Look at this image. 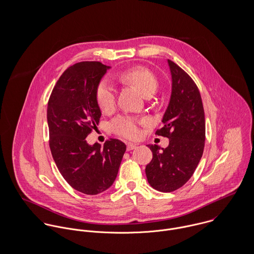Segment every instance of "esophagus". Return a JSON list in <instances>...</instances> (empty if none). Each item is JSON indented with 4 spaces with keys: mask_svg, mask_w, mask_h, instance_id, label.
Returning <instances> with one entry per match:
<instances>
[{
    "mask_svg": "<svg viewBox=\"0 0 254 254\" xmlns=\"http://www.w3.org/2000/svg\"><path fill=\"white\" fill-rule=\"evenodd\" d=\"M136 146H137V145H135V144L128 143V144H127V151H130V150H132V149L136 148Z\"/></svg>",
    "mask_w": 254,
    "mask_h": 254,
    "instance_id": "34e87169",
    "label": "esophagus"
}]
</instances>
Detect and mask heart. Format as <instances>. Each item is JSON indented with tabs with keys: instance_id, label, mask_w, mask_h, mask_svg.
Returning <instances> with one entry per match:
<instances>
[{
	"instance_id": "heart-1",
	"label": "heart",
	"mask_w": 254,
	"mask_h": 254,
	"mask_svg": "<svg viewBox=\"0 0 254 254\" xmlns=\"http://www.w3.org/2000/svg\"><path fill=\"white\" fill-rule=\"evenodd\" d=\"M121 80L137 87L143 95L154 93L158 86L155 74L142 65L128 67L118 73ZM95 99L102 111L111 112L116 104V93L113 86L108 81L102 80L95 89ZM147 124L146 119H141L130 115H117L110 123L109 128L115 135L125 139H135L140 135V126Z\"/></svg>"
}]
</instances>
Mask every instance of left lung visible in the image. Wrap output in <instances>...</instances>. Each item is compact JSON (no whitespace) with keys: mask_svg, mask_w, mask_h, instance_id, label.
I'll return each mask as SVG.
<instances>
[{"mask_svg":"<svg viewBox=\"0 0 254 254\" xmlns=\"http://www.w3.org/2000/svg\"><path fill=\"white\" fill-rule=\"evenodd\" d=\"M172 75V94L157 136L169 139L161 148L147 145L152 159L145 166L149 185L162 192L174 191L192 176L203 153L205 119L200 93L191 77L168 60Z\"/></svg>","mask_w":254,"mask_h":254,"instance_id":"obj_1","label":"left lung"}]
</instances>
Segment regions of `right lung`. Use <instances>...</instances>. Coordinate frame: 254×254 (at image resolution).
Instances as JSON below:
<instances>
[{
	"mask_svg": "<svg viewBox=\"0 0 254 254\" xmlns=\"http://www.w3.org/2000/svg\"><path fill=\"white\" fill-rule=\"evenodd\" d=\"M109 66L81 62L67 67L57 81L48 102L49 145L56 165L74 190L98 194L113 184L126 150L117 139L104 147L89 145L86 138L100 122L95 89Z\"/></svg>",
	"mask_w": 254,
	"mask_h": 254,
	"instance_id": "right-lung-1",
	"label": "right lung"
}]
</instances>
